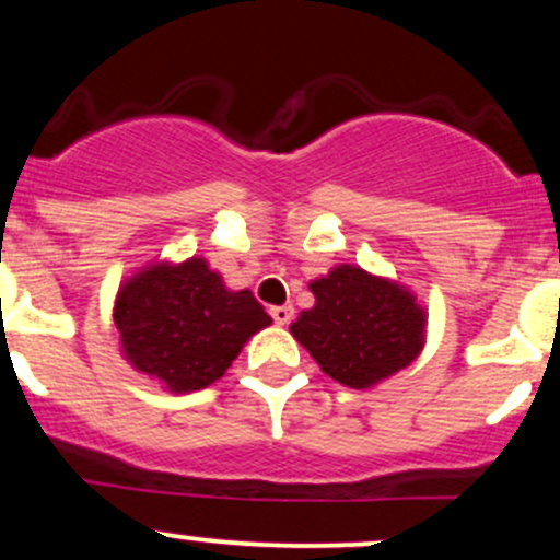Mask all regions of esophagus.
<instances>
[{
  "instance_id": "esophagus-1",
  "label": "esophagus",
  "mask_w": 560,
  "mask_h": 560,
  "mask_svg": "<svg viewBox=\"0 0 560 560\" xmlns=\"http://www.w3.org/2000/svg\"><path fill=\"white\" fill-rule=\"evenodd\" d=\"M292 316H294V307L292 305H276V307H271V318L279 326L289 324V320H292Z\"/></svg>"
}]
</instances>
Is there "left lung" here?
<instances>
[{
    "instance_id": "1",
    "label": "left lung",
    "mask_w": 560,
    "mask_h": 560,
    "mask_svg": "<svg viewBox=\"0 0 560 560\" xmlns=\"http://www.w3.org/2000/svg\"><path fill=\"white\" fill-rule=\"evenodd\" d=\"M307 287L316 305L289 331L334 382L376 387L421 355L427 311L408 287L347 262Z\"/></svg>"
}]
</instances>
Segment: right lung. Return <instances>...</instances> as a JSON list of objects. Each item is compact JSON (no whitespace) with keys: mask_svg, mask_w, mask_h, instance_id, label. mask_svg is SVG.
I'll return each mask as SVG.
<instances>
[{"mask_svg":"<svg viewBox=\"0 0 560 560\" xmlns=\"http://www.w3.org/2000/svg\"><path fill=\"white\" fill-rule=\"evenodd\" d=\"M113 318L126 361L176 395L218 382L271 324L249 289H229L205 258L139 268L115 294Z\"/></svg>","mask_w":560,"mask_h":560,"instance_id":"obj_1","label":"right lung"}]
</instances>
